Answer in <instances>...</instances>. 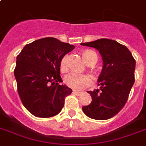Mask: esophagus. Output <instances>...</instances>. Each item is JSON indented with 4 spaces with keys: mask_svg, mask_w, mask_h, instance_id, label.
I'll use <instances>...</instances> for the list:
<instances>
[{
    "mask_svg": "<svg viewBox=\"0 0 146 146\" xmlns=\"http://www.w3.org/2000/svg\"><path fill=\"white\" fill-rule=\"evenodd\" d=\"M73 93L74 94V95H76V96H80L82 94L81 92H78V91H75V90H74L73 91Z\"/></svg>",
    "mask_w": 146,
    "mask_h": 146,
    "instance_id": "esophagus-1",
    "label": "esophagus"
}]
</instances>
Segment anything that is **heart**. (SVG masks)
I'll list each match as a JSON object with an SVG mask.
<instances>
[{
	"label": "heart",
	"mask_w": 146,
	"mask_h": 146,
	"mask_svg": "<svg viewBox=\"0 0 146 146\" xmlns=\"http://www.w3.org/2000/svg\"><path fill=\"white\" fill-rule=\"evenodd\" d=\"M84 60L87 63L92 61L94 57H97V55L93 50H86L83 53ZM98 58V57H97ZM67 59L68 56H63L60 62V68L62 72H66L68 69L67 66ZM64 83L66 86L72 88L74 90H83L86 87L90 86L92 83V78L90 74H79L76 72H71L65 76Z\"/></svg>",
	"instance_id": "obj_1"
}]
</instances>
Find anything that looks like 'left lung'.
Instances as JSON below:
<instances>
[{
  "mask_svg": "<svg viewBox=\"0 0 146 146\" xmlns=\"http://www.w3.org/2000/svg\"><path fill=\"white\" fill-rule=\"evenodd\" d=\"M95 48L103 59V69L98 78L100 89L88 91L92 102L82 110L87 116L96 120H106L124 108L134 84L136 61L131 51L123 44L108 38L81 43Z\"/></svg>",
  "mask_w": 146,
  "mask_h": 146,
  "instance_id": "obj_1",
  "label": "left lung"
}]
</instances>
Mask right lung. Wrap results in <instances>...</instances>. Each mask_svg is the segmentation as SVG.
I'll return each mask as SVG.
<instances>
[{
	"instance_id": "obj_1",
	"label": "right lung",
	"mask_w": 146,
	"mask_h": 146,
	"mask_svg": "<svg viewBox=\"0 0 146 146\" xmlns=\"http://www.w3.org/2000/svg\"><path fill=\"white\" fill-rule=\"evenodd\" d=\"M74 45L47 37L26 44L17 56L14 74L23 105L31 114L49 118L58 114L72 90L61 85L60 62Z\"/></svg>"
}]
</instances>
